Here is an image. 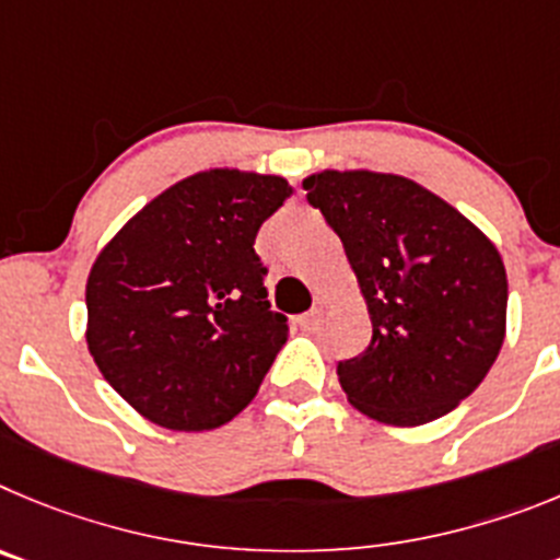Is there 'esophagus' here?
Returning <instances> with one entry per match:
<instances>
[{
	"instance_id": "obj_1",
	"label": "esophagus",
	"mask_w": 560,
	"mask_h": 560,
	"mask_svg": "<svg viewBox=\"0 0 560 560\" xmlns=\"http://www.w3.org/2000/svg\"><path fill=\"white\" fill-rule=\"evenodd\" d=\"M320 317H324V312H320V310H310V312H306V315L299 317V326H301V329L312 331V329H317V326H320Z\"/></svg>"
}]
</instances>
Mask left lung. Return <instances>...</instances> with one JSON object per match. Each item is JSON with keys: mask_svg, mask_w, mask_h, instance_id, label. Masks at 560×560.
Wrapping results in <instances>:
<instances>
[{"mask_svg": "<svg viewBox=\"0 0 560 560\" xmlns=\"http://www.w3.org/2000/svg\"><path fill=\"white\" fill-rule=\"evenodd\" d=\"M304 189L340 236L374 326L362 354L337 362L351 405L396 427L455 410L505 340L500 250L455 206L401 175L326 170Z\"/></svg>", "mask_w": 560, "mask_h": 560, "instance_id": "8db88e82", "label": "left lung"}]
</instances>
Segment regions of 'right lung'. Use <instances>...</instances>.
Listing matches in <instances>:
<instances>
[{
    "label": "right lung",
    "instance_id": "obj_1",
    "mask_svg": "<svg viewBox=\"0 0 560 560\" xmlns=\"http://www.w3.org/2000/svg\"><path fill=\"white\" fill-rule=\"evenodd\" d=\"M290 195L279 175L209 170L150 200L85 284V342L108 385L167 430L229 424L287 342L254 250Z\"/></svg>",
    "mask_w": 560,
    "mask_h": 560
}]
</instances>
